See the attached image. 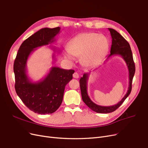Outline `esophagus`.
<instances>
[{
	"label": "esophagus",
	"instance_id": "obj_1",
	"mask_svg": "<svg viewBox=\"0 0 148 148\" xmlns=\"http://www.w3.org/2000/svg\"><path fill=\"white\" fill-rule=\"evenodd\" d=\"M73 78H79V75L77 72H75L73 75Z\"/></svg>",
	"mask_w": 148,
	"mask_h": 148
}]
</instances>
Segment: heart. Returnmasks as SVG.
<instances>
[{"label": "heart", "mask_w": 148, "mask_h": 148, "mask_svg": "<svg viewBox=\"0 0 148 148\" xmlns=\"http://www.w3.org/2000/svg\"><path fill=\"white\" fill-rule=\"evenodd\" d=\"M109 47L107 38L95 33L78 34L68 43V50L64 53L67 60L72 61L75 56H81V61L86 66L96 64L105 55Z\"/></svg>", "instance_id": "obj_1"}]
</instances>
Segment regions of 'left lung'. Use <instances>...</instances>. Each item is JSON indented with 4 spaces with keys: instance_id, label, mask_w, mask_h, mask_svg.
<instances>
[{
    "instance_id": "obj_1",
    "label": "left lung",
    "mask_w": 148,
    "mask_h": 148,
    "mask_svg": "<svg viewBox=\"0 0 148 148\" xmlns=\"http://www.w3.org/2000/svg\"><path fill=\"white\" fill-rule=\"evenodd\" d=\"M108 29L110 31L112 37V45L110 53L108 55L106 60H108L110 57L114 55H119L123 58L126 63L129 71V87L127 93L119 103L110 106H99L93 103L88 95L87 82L90 73H84L83 76L81 77L79 80L82 101L93 111L101 114H108L115 111L120 107L124 101L127 98L132 90V82L135 72V66L133 60L132 53L129 44L119 33H118L115 29L112 28Z\"/></svg>"
}]
</instances>
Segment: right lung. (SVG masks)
I'll use <instances>...</instances> for the list:
<instances>
[{
	"label": "right lung",
	"mask_w": 148,
	"mask_h": 148,
	"mask_svg": "<svg viewBox=\"0 0 148 148\" xmlns=\"http://www.w3.org/2000/svg\"><path fill=\"white\" fill-rule=\"evenodd\" d=\"M60 27L40 29L25 40L21 44L14 62L15 90L18 97L27 107L34 113L41 115L55 112L61 106L65 87L72 79L73 70H66L52 67L45 77L33 82L27 75L28 59L38 47L53 43L60 32ZM55 53H60L55 47L50 46Z\"/></svg>",
	"instance_id": "1"
}]
</instances>
